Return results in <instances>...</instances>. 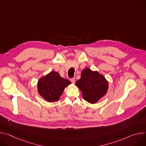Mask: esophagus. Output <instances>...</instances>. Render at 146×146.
<instances>
[{"instance_id":"obj_1","label":"esophagus","mask_w":146,"mask_h":146,"mask_svg":"<svg viewBox=\"0 0 146 146\" xmlns=\"http://www.w3.org/2000/svg\"><path fill=\"white\" fill-rule=\"evenodd\" d=\"M70 81L73 83V84H74V83L75 82V79H74V78H71V79H70Z\"/></svg>"}]
</instances>
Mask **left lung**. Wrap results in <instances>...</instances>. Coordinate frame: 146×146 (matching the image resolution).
<instances>
[{
    "label": "left lung",
    "mask_w": 146,
    "mask_h": 146,
    "mask_svg": "<svg viewBox=\"0 0 146 146\" xmlns=\"http://www.w3.org/2000/svg\"><path fill=\"white\" fill-rule=\"evenodd\" d=\"M76 85L81 91L83 99L91 104L105 96L109 89V82L105 76L88 68L82 70L81 78Z\"/></svg>",
    "instance_id": "left-lung-1"
}]
</instances>
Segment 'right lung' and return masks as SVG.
<instances>
[{
  "label": "right lung",
  "mask_w": 146,
  "mask_h": 146,
  "mask_svg": "<svg viewBox=\"0 0 146 146\" xmlns=\"http://www.w3.org/2000/svg\"><path fill=\"white\" fill-rule=\"evenodd\" d=\"M71 82L60 76L56 72L51 71L41 77L37 82L38 94L48 102H55L59 100L65 88Z\"/></svg>",
  "instance_id": "right-lung-1"
}]
</instances>
